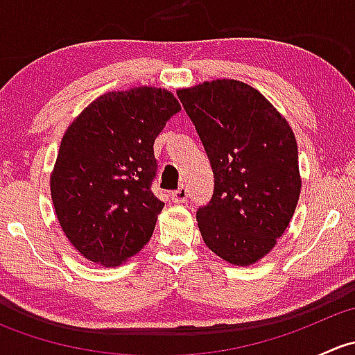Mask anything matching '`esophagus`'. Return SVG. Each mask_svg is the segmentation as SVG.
I'll use <instances>...</instances> for the list:
<instances>
[{
    "label": "esophagus",
    "mask_w": 355,
    "mask_h": 355,
    "mask_svg": "<svg viewBox=\"0 0 355 355\" xmlns=\"http://www.w3.org/2000/svg\"><path fill=\"white\" fill-rule=\"evenodd\" d=\"M187 198H189V191H187V187H185V185H180L177 191L171 192V200H173V202H177V204H184L185 200H187Z\"/></svg>",
    "instance_id": "obj_1"
}]
</instances>
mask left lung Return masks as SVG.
I'll use <instances>...</instances> for the list:
<instances>
[{"mask_svg":"<svg viewBox=\"0 0 355 355\" xmlns=\"http://www.w3.org/2000/svg\"><path fill=\"white\" fill-rule=\"evenodd\" d=\"M214 175V191L196 213L206 245L249 266L284 235L300 194L292 128L270 101L239 80L177 91Z\"/></svg>","mask_w":355,"mask_h":355,"instance_id":"1","label":"left lung"}]
</instances>
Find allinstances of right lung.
I'll use <instances>...</instances> for the list:
<instances>
[{
	"label": "right lung",
	"instance_id": "add662e5",
	"mask_svg": "<svg viewBox=\"0 0 355 355\" xmlns=\"http://www.w3.org/2000/svg\"><path fill=\"white\" fill-rule=\"evenodd\" d=\"M178 111L164 89L108 92L63 135L51 175L53 204L68 241L92 263L116 266L151 239L164 206L151 191L153 146Z\"/></svg>",
	"mask_w": 355,
	"mask_h": 355
}]
</instances>
